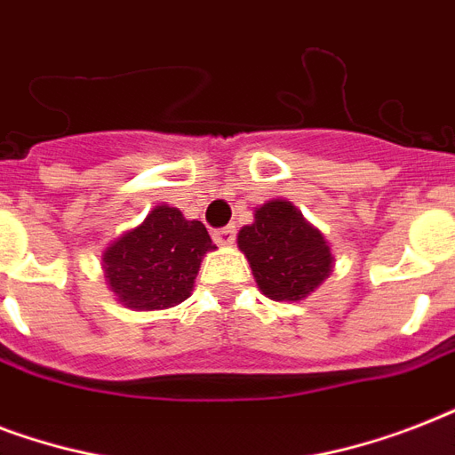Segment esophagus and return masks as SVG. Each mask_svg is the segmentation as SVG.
Segmentation results:
<instances>
[{"label":"esophagus","mask_w":455,"mask_h":455,"mask_svg":"<svg viewBox=\"0 0 455 455\" xmlns=\"http://www.w3.org/2000/svg\"><path fill=\"white\" fill-rule=\"evenodd\" d=\"M234 241H235V227H224L214 231V243H217V245H224V248H227V245H234Z\"/></svg>","instance_id":"obj_1"}]
</instances>
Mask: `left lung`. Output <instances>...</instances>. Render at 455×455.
<instances>
[{"label":"left lung","mask_w":455,"mask_h":455,"mask_svg":"<svg viewBox=\"0 0 455 455\" xmlns=\"http://www.w3.org/2000/svg\"><path fill=\"white\" fill-rule=\"evenodd\" d=\"M238 248L245 252L259 291L276 302H298L323 283L332 267L323 235L285 200H269L243 227Z\"/></svg>","instance_id":"obj_1"}]
</instances>
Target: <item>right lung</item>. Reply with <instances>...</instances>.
Here are the masks:
<instances>
[{
	"instance_id": "right-lung-1",
	"label": "right lung",
	"mask_w": 455,
	"mask_h": 455,
	"mask_svg": "<svg viewBox=\"0 0 455 455\" xmlns=\"http://www.w3.org/2000/svg\"><path fill=\"white\" fill-rule=\"evenodd\" d=\"M214 250L200 221L177 207L157 205L144 224L103 252L110 291L132 309H167L191 295L203 255Z\"/></svg>"
}]
</instances>
